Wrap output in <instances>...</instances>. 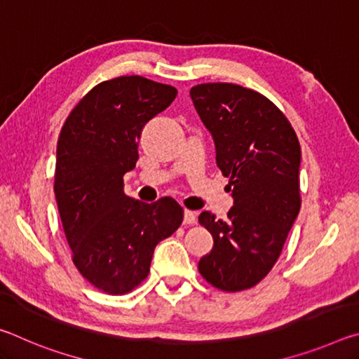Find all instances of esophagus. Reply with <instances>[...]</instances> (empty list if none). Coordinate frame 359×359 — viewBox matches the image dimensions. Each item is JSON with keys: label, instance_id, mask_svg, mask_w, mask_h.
Wrapping results in <instances>:
<instances>
[{"label": "esophagus", "instance_id": "obj_1", "mask_svg": "<svg viewBox=\"0 0 359 359\" xmlns=\"http://www.w3.org/2000/svg\"><path fill=\"white\" fill-rule=\"evenodd\" d=\"M184 223L185 224H194V223H196V212L187 209L184 212Z\"/></svg>", "mask_w": 359, "mask_h": 359}]
</instances>
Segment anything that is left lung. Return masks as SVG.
<instances>
[{
	"mask_svg": "<svg viewBox=\"0 0 359 359\" xmlns=\"http://www.w3.org/2000/svg\"><path fill=\"white\" fill-rule=\"evenodd\" d=\"M190 96L234 198L226 220L208 210L198 218L214 238L199 274L223 291L252 288L277 263L299 214L301 145L285 114L255 90L199 83Z\"/></svg>",
	"mask_w": 359,
	"mask_h": 359,
	"instance_id": "1",
	"label": "left lung"
}]
</instances>
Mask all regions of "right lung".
<instances>
[{"label":"right lung","instance_id":"1","mask_svg":"<svg viewBox=\"0 0 359 359\" xmlns=\"http://www.w3.org/2000/svg\"><path fill=\"white\" fill-rule=\"evenodd\" d=\"M175 95L172 85L115 77L90 90L60 131L53 191L72 263L107 294L137 288L149 276L158 242L184 220V209L172 198L145 204L123 191L144 125Z\"/></svg>","mask_w":359,"mask_h":359}]
</instances>
